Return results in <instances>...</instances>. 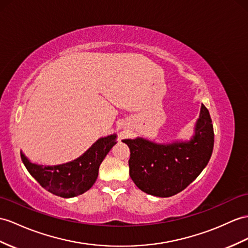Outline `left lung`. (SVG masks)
I'll use <instances>...</instances> for the list:
<instances>
[{
  "mask_svg": "<svg viewBox=\"0 0 248 248\" xmlns=\"http://www.w3.org/2000/svg\"><path fill=\"white\" fill-rule=\"evenodd\" d=\"M214 127L203 104L190 140L155 143L124 139L130 149L129 176L142 191L167 198L182 191L202 172L214 149Z\"/></svg>",
  "mask_w": 248,
  "mask_h": 248,
  "instance_id": "obj_1",
  "label": "left lung"
}]
</instances>
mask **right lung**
<instances>
[{
  "label": "right lung",
  "instance_id": "right-lung-1",
  "mask_svg": "<svg viewBox=\"0 0 248 248\" xmlns=\"http://www.w3.org/2000/svg\"><path fill=\"white\" fill-rule=\"evenodd\" d=\"M116 143V134L102 137L78 158L58 165L32 163L22 150L21 159L29 173L46 190L62 198H74L94 184L102 161Z\"/></svg>",
  "mask_w": 248,
  "mask_h": 248
}]
</instances>
